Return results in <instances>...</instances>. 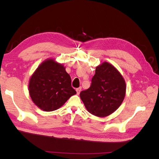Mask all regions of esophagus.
I'll return each instance as SVG.
<instances>
[{
    "label": "esophagus",
    "instance_id": "esophagus-1",
    "mask_svg": "<svg viewBox=\"0 0 159 159\" xmlns=\"http://www.w3.org/2000/svg\"><path fill=\"white\" fill-rule=\"evenodd\" d=\"M81 90V87H80V88H77V89H76V92H77V94L79 95V94H80V93Z\"/></svg>",
    "mask_w": 159,
    "mask_h": 159
}]
</instances>
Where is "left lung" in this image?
I'll use <instances>...</instances> for the list:
<instances>
[{
	"label": "left lung",
	"mask_w": 159,
	"mask_h": 159,
	"mask_svg": "<svg viewBox=\"0 0 159 159\" xmlns=\"http://www.w3.org/2000/svg\"><path fill=\"white\" fill-rule=\"evenodd\" d=\"M125 93L126 83L123 75L112 64L104 61L96 67L90 88L80 95L88 112L104 117L119 107Z\"/></svg>",
	"instance_id": "left-lung-1"
}]
</instances>
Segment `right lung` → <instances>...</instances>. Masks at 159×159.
<instances>
[{
    "mask_svg": "<svg viewBox=\"0 0 159 159\" xmlns=\"http://www.w3.org/2000/svg\"><path fill=\"white\" fill-rule=\"evenodd\" d=\"M28 91L33 103L44 111L57 110L76 94L64 66L54 58L38 66L30 78Z\"/></svg>",
    "mask_w": 159,
    "mask_h": 159,
    "instance_id": "right-lung-1",
    "label": "right lung"
}]
</instances>
